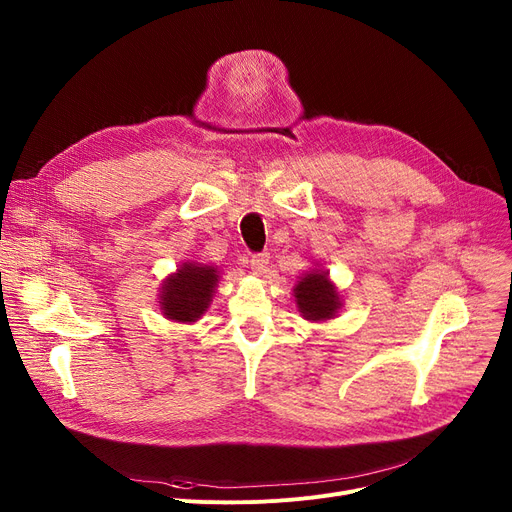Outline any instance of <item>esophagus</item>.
<instances>
[{
	"instance_id": "34e87169",
	"label": "esophagus",
	"mask_w": 512,
	"mask_h": 512,
	"mask_svg": "<svg viewBox=\"0 0 512 512\" xmlns=\"http://www.w3.org/2000/svg\"><path fill=\"white\" fill-rule=\"evenodd\" d=\"M268 260H270V256H268L266 252L254 254V256L250 258V266H252V270H254V275H262V273H264L266 266H268Z\"/></svg>"
}]
</instances>
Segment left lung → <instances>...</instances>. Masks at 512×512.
I'll use <instances>...</instances> for the list:
<instances>
[{"label":"left lung","instance_id":"obj_1","mask_svg":"<svg viewBox=\"0 0 512 512\" xmlns=\"http://www.w3.org/2000/svg\"><path fill=\"white\" fill-rule=\"evenodd\" d=\"M297 310L306 320H330L341 310V295L337 287L330 283L326 270H310L293 287Z\"/></svg>","mask_w":512,"mask_h":512}]
</instances>
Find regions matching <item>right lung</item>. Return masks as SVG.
Segmentation results:
<instances>
[{
  "label": "right lung",
  "mask_w": 512,
  "mask_h": 512,
  "mask_svg": "<svg viewBox=\"0 0 512 512\" xmlns=\"http://www.w3.org/2000/svg\"><path fill=\"white\" fill-rule=\"evenodd\" d=\"M219 270L210 264L184 262L163 281L159 299L163 316L175 322H196L213 302Z\"/></svg>",
  "instance_id": "right-lung-1"
}]
</instances>
